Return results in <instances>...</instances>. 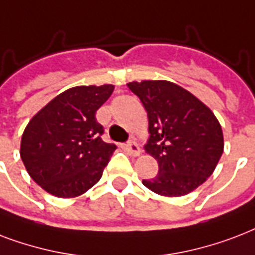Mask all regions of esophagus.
<instances>
[{"instance_id": "obj_1", "label": "esophagus", "mask_w": 255, "mask_h": 255, "mask_svg": "<svg viewBox=\"0 0 255 255\" xmlns=\"http://www.w3.org/2000/svg\"><path fill=\"white\" fill-rule=\"evenodd\" d=\"M126 150H128V153L130 155H139L141 154V149H139V146L137 145V142L134 141H129L126 143Z\"/></svg>"}]
</instances>
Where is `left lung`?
I'll use <instances>...</instances> for the list:
<instances>
[{"mask_svg": "<svg viewBox=\"0 0 255 255\" xmlns=\"http://www.w3.org/2000/svg\"><path fill=\"white\" fill-rule=\"evenodd\" d=\"M149 118L145 149L158 162V174L142 183L157 194L179 197L202 185L224 153V134L208 106L169 81L130 82Z\"/></svg>", "mask_w": 255, "mask_h": 255, "instance_id": "1", "label": "left lung"}]
</instances>
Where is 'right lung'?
Returning a JSON list of instances; mask_svg holds the SVG:
<instances>
[{
  "label": "right lung",
  "mask_w": 255,
  "mask_h": 255,
  "mask_svg": "<svg viewBox=\"0 0 255 255\" xmlns=\"http://www.w3.org/2000/svg\"><path fill=\"white\" fill-rule=\"evenodd\" d=\"M113 90V85L68 89L27 124L19 154L43 190L72 198L100 181L116 145L102 141L104 126L96 113Z\"/></svg>",
  "instance_id": "obj_1"
}]
</instances>
